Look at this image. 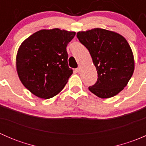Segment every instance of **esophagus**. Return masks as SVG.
<instances>
[{
  "mask_svg": "<svg viewBox=\"0 0 146 146\" xmlns=\"http://www.w3.org/2000/svg\"><path fill=\"white\" fill-rule=\"evenodd\" d=\"M76 72H77V73H79L80 72V68L78 67V68L76 69Z\"/></svg>",
  "mask_w": 146,
  "mask_h": 146,
  "instance_id": "34e87169",
  "label": "esophagus"
}]
</instances>
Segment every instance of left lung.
<instances>
[{"label": "left lung", "mask_w": 146, "mask_h": 146, "mask_svg": "<svg viewBox=\"0 0 146 146\" xmlns=\"http://www.w3.org/2000/svg\"><path fill=\"white\" fill-rule=\"evenodd\" d=\"M77 37L89 51L98 71L97 82L89 90L100 98L115 96L126 86L134 70L127 41L119 34L100 28L78 32Z\"/></svg>", "instance_id": "obj_1"}]
</instances>
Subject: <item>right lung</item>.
Instances as JSON below:
<instances>
[{
  "label": "right lung",
  "mask_w": 146,
  "mask_h": 146,
  "mask_svg": "<svg viewBox=\"0 0 146 146\" xmlns=\"http://www.w3.org/2000/svg\"><path fill=\"white\" fill-rule=\"evenodd\" d=\"M75 35L58 28L42 29L22 43L16 57L17 74L32 94L49 99L64 89L73 73L66 46Z\"/></svg>",
  "instance_id": "add662e5"
}]
</instances>
